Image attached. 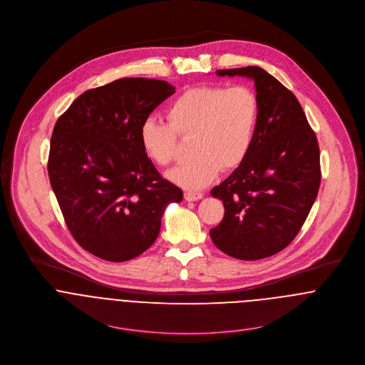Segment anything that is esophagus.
Listing matches in <instances>:
<instances>
[{
    "label": "esophagus",
    "mask_w": 365,
    "mask_h": 365,
    "mask_svg": "<svg viewBox=\"0 0 365 365\" xmlns=\"http://www.w3.org/2000/svg\"><path fill=\"white\" fill-rule=\"evenodd\" d=\"M202 197H204V194H201V192H185L184 194L185 201H190V202L200 201V200H202Z\"/></svg>",
    "instance_id": "obj_1"
}]
</instances>
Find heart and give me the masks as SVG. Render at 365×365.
<instances>
[{"label": "heart", "mask_w": 365, "mask_h": 365, "mask_svg": "<svg viewBox=\"0 0 365 365\" xmlns=\"http://www.w3.org/2000/svg\"><path fill=\"white\" fill-rule=\"evenodd\" d=\"M260 105L247 86H202L182 93L167 109L168 125L155 119L142 123L139 139L145 155L157 165L175 158L177 138L190 139L194 158L168 173L177 185L197 191L222 170L239 167L249 155Z\"/></svg>", "instance_id": "obj_1"}]
</instances>
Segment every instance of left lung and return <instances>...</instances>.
<instances>
[{
    "instance_id": "1",
    "label": "left lung",
    "mask_w": 365,
    "mask_h": 365,
    "mask_svg": "<svg viewBox=\"0 0 365 365\" xmlns=\"http://www.w3.org/2000/svg\"><path fill=\"white\" fill-rule=\"evenodd\" d=\"M216 74L255 81L260 112L249 155L210 191L225 216L209 235L227 256L260 260L284 250L305 223L320 185L319 145L297 97L264 68Z\"/></svg>"
}]
</instances>
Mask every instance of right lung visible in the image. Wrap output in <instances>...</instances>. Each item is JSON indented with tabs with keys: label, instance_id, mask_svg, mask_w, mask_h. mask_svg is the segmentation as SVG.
Listing matches in <instances>:
<instances>
[{
	"label": "right lung",
	"instance_id": "add662e5",
	"mask_svg": "<svg viewBox=\"0 0 365 365\" xmlns=\"http://www.w3.org/2000/svg\"><path fill=\"white\" fill-rule=\"evenodd\" d=\"M174 93L167 81L119 78L81 94L54 125L53 192L76 242L103 260L140 256L156 242L165 208L182 201L139 139L142 123Z\"/></svg>",
	"mask_w": 365,
	"mask_h": 365
}]
</instances>
